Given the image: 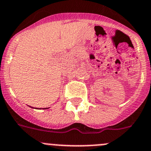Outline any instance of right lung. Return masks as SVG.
<instances>
[{
	"label": "right lung",
	"mask_w": 151,
	"mask_h": 151,
	"mask_svg": "<svg viewBox=\"0 0 151 151\" xmlns=\"http://www.w3.org/2000/svg\"><path fill=\"white\" fill-rule=\"evenodd\" d=\"M44 109H47V108H44Z\"/></svg>",
	"instance_id": "right-lung-1"
}]
</instances>
